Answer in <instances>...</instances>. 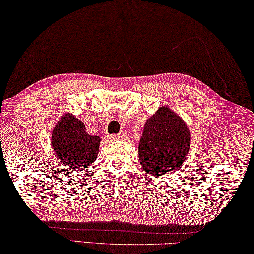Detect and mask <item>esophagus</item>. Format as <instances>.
<instances>
[{"mask_svg":"<svg viewBox=\"0 0 254 254\" xmlns=\"http://www.w3.org/2000/svg\"><path fill=\"white\" fill-rule=\"evenodd\" d=\"M126 138L124 135H121V134H117V135H111L112 141H123Z\"/></svg>","mask_w":254,"mask_h":254,"instance_id":"esophagus-1","label":"esophagus"}]
</instances>
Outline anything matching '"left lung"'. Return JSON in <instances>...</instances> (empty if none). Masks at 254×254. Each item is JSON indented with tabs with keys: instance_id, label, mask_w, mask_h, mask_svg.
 <instances>
[{
	"instance_id": "8db88e82",
	"label": "left lung",
	"mask_w": 254,
	"mask_h": 254,
	"mask_svg": "<svg viewBox=\"0 0 254 254\" xmlns=\"http://www.w3.org/2000/svg\"><path fill=\"white\" fill-rule=\"evenodd\" d=\"M191 134L182 118L168 107H160L144 124L138 143L143 169L157 178L181 168L190 150Z\"/></svg>"
}]
</instances>
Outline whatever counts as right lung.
<instances>
[{
  "label": "right lung",
  "instance_id": "obj_1",
  "mask_svg": "<svg viewBox=\"0 0 254 254\" xmlns=\"http://www.w3.org/2000/svg\"><path fill=\"white\" fill-rule=\"evenodd\" d=\"M101 138L89 135L83 121L66 112L53 127L51 145L56 157L74 172H82L95 163Z\"/></svg>",
  "mask_w": 254,
  "mask_h": 254
}]
</instances>
